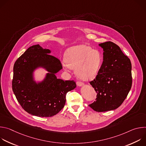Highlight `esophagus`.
<instances>
[{
	"instance_id": "1",
	"label": "esophagus",
	"mask_w": 146,
	"mask_h": 146,
	"mask_svg": "<svg viewBox=\"0 0 146 146\" xmlns=\"http://www.w3.org/2000/svg\"><path fill=\"white\" fill-rule=\"evenodd\" d=\"M76 84H77V86H78V87H81V86H84V83L83 82H81V81H77V82H76Z\"/></svg>"
}]
</instances>
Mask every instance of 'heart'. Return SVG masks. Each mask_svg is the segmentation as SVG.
<instances>
[{"label":"heart","instance_id":"b5f03b06","mask_svg":"<svg viewBox=\"0 0 146 146\" xmlns=\"http://www.w3.org/2000/svg\"><path fill=\"white\" fill-rule=\"evenodd\" d=\"M64 66L66 69H74L76 76L82 80H90L99 72L103 60L100 51L92 49L85 44L69 48L65 52Z\"/></svg>","mask_w":146,"mask_h":146}]
</instances>
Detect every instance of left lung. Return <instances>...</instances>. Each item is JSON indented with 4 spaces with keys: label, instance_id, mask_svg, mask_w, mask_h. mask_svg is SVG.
Wrapping results in <instances>:
<instances>
[{
    "label": "left lung",
    "instance_id": "left-lung-1",
    "mask_svg": "<svg viewBox=\"0 0 146 146\" xmlns=\"http://www.w3.org/2000/svg\"><path fill=\"white\" fill-rule=\"evenodd\" d=\"M103 50V61L90 84L97 93L89 106L97 112L113 110L121 106L132 87V65L119 47L111 41L99 44Z\"/></svg>",
    "mask_w": 146,
    "mask_h": 146
}]
</instances>
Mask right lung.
I'll return each mask as SVG.
<instances>
[{"label": "right lung", "mask_w": 146, "mask_h": 146, "mask_svg": "<svg viewBox=\"0 0 146 146\" xmlns=\"http://www.w3.org/2000/svg\"><path fill=\"white\" fill-rule=\"evenodd\" d=\"M51 50L36 44L28 48L15 61L13 68L12 88L24 110L33 115L49 117L64 107L67 92L76 87L72 80L57 78L62 69L60 60L51 55ZM48 72L44 78L35 80V72L39 68Z\"/></svg>", "instance_id": "right-lung-1"}]
</instances>
